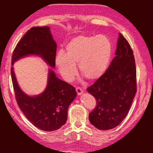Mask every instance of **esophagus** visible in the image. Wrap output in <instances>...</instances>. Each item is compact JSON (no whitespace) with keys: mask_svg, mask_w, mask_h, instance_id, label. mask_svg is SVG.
Here are the masks:
<instances>
[{"mask_svg":"<svg viewBox=\"0 0 153 153\" xmlns=\"http://www.w3.org/2000/svg\"><path fill=\"white\" fill-rule=\"evenodd\" d=\"M76 90L77 94L78 95H81V94H82V93L84 92H83V90H82L81 88H79V87H76Z\"/></svg>","mask_w":153,"mask_h":153,"instance_id":"esophagus-1","label":"esophagus"}]
</instances>
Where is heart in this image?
Masks as SVG:
<instances>
[{
  "label": "heart",
  "instance_id": "1",
  "mask_svg": "<svg viewBox=\"0 0 153 153\" xmlns=\"http://www.w3.org/2000/svg\"><path fill=\"white\" fill-rule=\"evenodd\" d=\"M112 44L105 35H79L69 41L65 51H59L55 63L59 73L67 82L73 81L78 63L80 74L94 81L107 71L112 55Z\"/></svg>",
  "mask_w": 153,
  "mask_h": 153
}]
</instances>
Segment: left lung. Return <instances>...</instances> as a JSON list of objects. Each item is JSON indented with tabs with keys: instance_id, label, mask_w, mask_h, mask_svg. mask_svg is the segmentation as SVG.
Masks as SVG:
<instances>
[{
	"instance_id": "left-lung-1",
	"label": "left lung",
	"mask_w": 153,
	"mask_h": 153,
	"mask_svg": "<svg viewBox=\"0 0 153 153\" xmlns=\"http://www.w3.org/2000/svg\"><path fill=\"white\" fill-rule=\"evenodd\" d=\"M87 91L97 100L89 120L101 130L113 129L121 123L136 93V68L130 45L120 33L115 56L103 76Z\"/></svg>"
}]
</instances>
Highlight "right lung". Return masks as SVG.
Wrapping results in <instances>:
<instances>
[{
  "label": "right lung",
  "mask_w": 153,
  "mask_h": 153,
  "mask_svg": "<svg viewBox=\"0 0 153 153\" xmlns=\"http://www.w3.org/2000/svg\"><path fill=\"white\" fill-rule=\"evenodd\" d=\"M56 44L48 26L33 27L25 33L12 55L15 61L28 55L42 57L49 66L55 67ZM15 98L20 109L31 123L41 130H56L65 124L69 106L76 97L75 88L59 79L49 69L47 86L40 94L30 97L20 89L13 67L11 69Z\"/></svg>",
  "instance_id": "1"
}]
</instances>
